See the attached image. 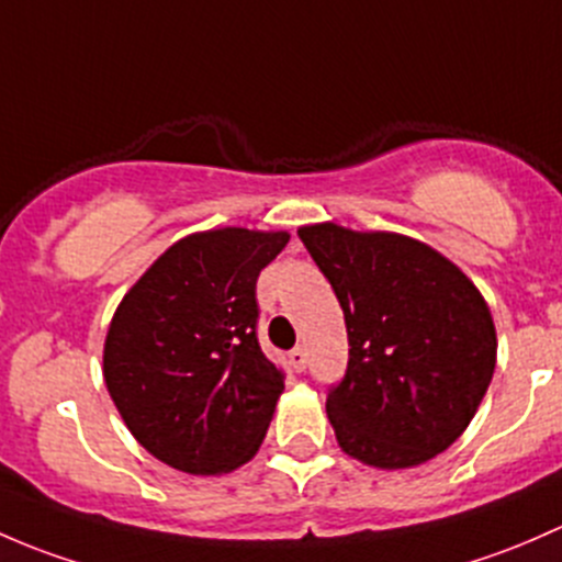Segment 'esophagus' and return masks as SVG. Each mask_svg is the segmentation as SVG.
Returning <instances> with one entry per match:
<instances>
[{
  "label": "esophagus",
  "mask_w": 562,
  "mask_h": 562,
  "mask_svg": "<svg viewBox=\"0 0 562 562\" xmlns=\"http://www.w3.org/2000/svg\"><path fill=\"white\" fill-rule=\"evenodd\" d=\"M289 362H292V368L297 370V373H303L305 366H308V351H305V346H294V349L289 351Z\"/></svg>",
  "instance_id": "obj_1"
}]
</instances>
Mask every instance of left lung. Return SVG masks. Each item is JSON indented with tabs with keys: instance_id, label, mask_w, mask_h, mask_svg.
I'll return each instance as SVG.
<instances>
[{
	"instance_id": "8db88e82",
	"label": "left lung",
	"mask_w": 562,
	"mask_h": 562,
	"mask_svg": "<svg viewBox=\"0 0 562 562\" xmlns=\"http://www.w3.org/2000/svg\"><path fill=\"white\" fill-rule=\"evenodd\" d=\"M344 308L349 366L327 392L340 449L373 468L432 460L462 436L493 381L497 338L482 292L427 243L297 229Z\"/></svg>"
}]
</instances>
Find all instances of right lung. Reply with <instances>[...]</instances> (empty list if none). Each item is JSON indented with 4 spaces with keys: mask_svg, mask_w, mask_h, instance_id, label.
<instances>
[{
    "mask_svg": "<svg viewBox=\"0 0 562 562\" xmlns=\"http://www.w3.org/2000/svg\"><path fill=\"white\" fill-rule=\"evenodd\" d=\"M286 233L224 227L172 243L115 308L102 373L132 436L194 476L257 454L283 373L257 340V279Z\"/></svg>",
    "mask_w": 562,
    "mask_h": 562,
    "instance_id": "add662e5",
    "label": "right lung"
}]
</instances>
